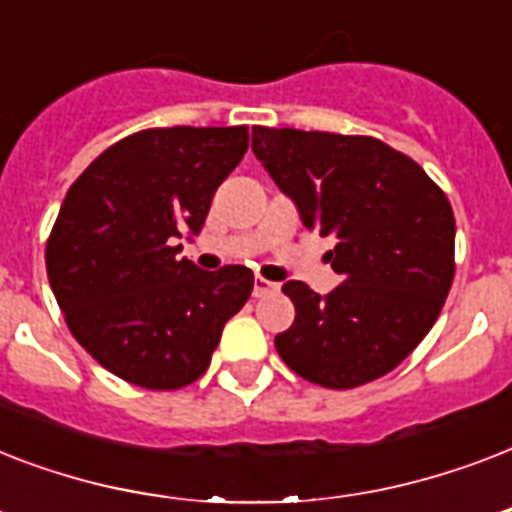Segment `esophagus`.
<instances>
[{
  "label": "esophagus",
  "mask_w": 512,
  "mask_h": 512,
  "mask_svg": "<svg viewBox=\"0 0 512 512\" xmlns=\"http://www.w3.org/2000/svg\"><path fill=\"white\" fill-rule=\"evenodd\" d=\"M276 289H279V284H273V281L263 279V276H255V287H252V295L263 297V295H271V292H276Z\"/></svg>",
  "instance_id": "obj_1"
}]
</instances>
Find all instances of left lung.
I'll return each mask as SVG.
<instances>
[{
    "label": "left lung",
    "mask_w": 512,
    "mask_h": 512,
    "mask_svg": "<svg viewBox=\"0 0 512 512\" xmlns=\"http://www.w3.org/2000/svg\"><path fill=\"white\" fill-rule=\"evenodd\" d=\"M252 151L308 231L335 233L342 284L281 292L295 321L276 335L284 364L321 388L393 372L428 335L454 281V212L420 164L369 135L252 127Z\"/></svg>",
    "instance_id": "left-lung-1"
}]
</instances>
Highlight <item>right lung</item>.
<instances>
[{"label":"right lung","mask_w":512,"mask_h":512,"mask_svg":"<svg viewBox=\"0 0 512 512\" xmlns=\"http://www.w3.org/2000/svg\"><path fill=\"white\" fill-rule=\"evenodd\" d=\"M247 146L244 124L151 127L108 146L68 188L47 279L71 335L116 377L148 390L196 382L252 295L249 268L199 271L175 247L180 231H201Z\"/></svg>","instance_id":"obj_1"}]
</instances>
